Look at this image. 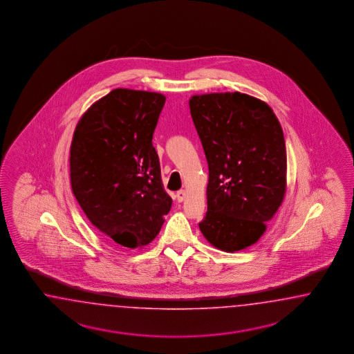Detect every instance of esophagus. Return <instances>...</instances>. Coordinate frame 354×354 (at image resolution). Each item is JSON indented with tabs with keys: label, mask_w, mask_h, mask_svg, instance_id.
I'll return each instance as SVG.
<instances>
[{
	"label": "esophagus",
	"mask_w": 354,
	"mask_h": 354,
	"mask_svg": "<svg viewBox=\"0 0 354 354\" xmlns=\"http://www.w3.org/2000/svg\"><path fill=\"white\" fill-rule=\"evenodd\" d=\"M184 198H185V191H183V189L178 191V192H176V200H178V203H182Z\"/></svg>",
	"instance_id": "obj_1"
}]
</instances>
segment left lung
<instances>
[{"mask_svg":"<svg viewBox=\"0 0 354 354\" xmlns=\"http://www.w3.org/2000/svg\"><path fill=\"white\" fill-rule=\"evenodd\" d=\"M189 107L209 166L207 212L198 227L218 249H245L284 198L283 129L268 104L240 92L193 96Z\"/></svg>","mask_w":354,"mask_h":354,"instance_id":"8db88e82","label":"left lung"}]
</instances>
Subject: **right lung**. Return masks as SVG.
Returning a JSON list of instances; mask_svg holds the SVG:
<instances>
[{
	"instance_id": "add662e5",
	"label": "right lung",
	"mask_w": 354,
	"mask_h": 354,
	"mask_svg": "<svg viewBox=\"0 0 354 354\" xmlns=\"http://www.w3.org/2000/svg\"><path fill=\"white\" fill-rule=\"evenodd\" d=\"M165 101L161 93L113 89L86 110L74 132V196L91 223L122 247L148 245L171 209L151 142Z\"/></svg>"
}]
</instances>
